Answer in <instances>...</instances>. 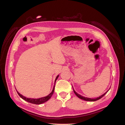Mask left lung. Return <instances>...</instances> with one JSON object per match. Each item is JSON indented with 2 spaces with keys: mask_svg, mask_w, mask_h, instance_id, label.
<instances>
[{
  "mask_svg": "<svg viewBox=\"0 0 125 125\" xmlns=\"http://www.w3.org/2000/svg\"><path fill=\"white\" fill-rule=\"evenodd\" d=\"M73 92H74V93H75V95H77L79 98H80V99H82V100H83L86 101H91V102H92V101H97V100H100V99H101V98H102V97H103V96L105 95V94H106V93L108 91V90H108L105 93H104V94H103V95H102L101 96H99V97H96V98H95V99H91V98L85 97H84V96H82V95H80V94H78L76 92H75V91L74 90L73 88Z\"/></svg>",
  "mask_w": 125,
  "mask_h": 125,
  "instance_id": "8db88e82",
  "label": "left lung"
}]
</instances>
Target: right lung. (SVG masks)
I'll use <instances>...</instances> for the list:
<instances>
[{"label":"right lung","mask_w":125,"mask_h":125,"mask_svg":"<svg viewBox=\"0 0 125 125\" xmlns=\"http://www.w3.org/2000/svg\"><path fill=\"white\" fill-rule=\"evenodd\" d=\"M58 77H59V75H58L56 78L55 81V83H54V88H53V89H52V92L50 94H49V95H48L46 96L39 98V99H30V98H27V97H26L23 96L22 95H21V94H20L17 91V92L18 94V95H19L22 99L24 100V101H25L26 102H29V103L34 104H41L44 103H45V102H46V101H47L49 99H50V98L52 97V94H53L54 91V89H55V83H56L57 79H58Z\"/></svg>","instance_id":"add662e5"}]
</instances>
